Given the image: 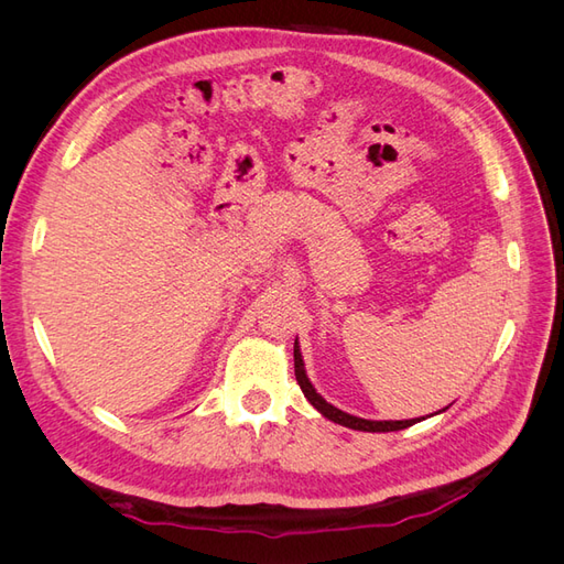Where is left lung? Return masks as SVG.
<instances>
[{"instance_id":"8db88e82","label":"left lung","mask_w":564,"mask_h":564,"mask_svg":"<svg viewBox=\"0 0 564 564\" xmlns=\"http://www.w3.org/2000/svg\"><path fill=\"white\" fill-rule=\"evenodd\" d=\"M294 373H296V381L303 390V395L308 398V402L317 409V412L322 416H327L329 421L338 423V425H346V429H352V431H365V433H390V431H402V429H409V425L419 423L421 419H406V421H369V419H360V416H352V414H346L340 412V409H336L334 404H329L327 400H324L319 392L313 388L311 379L305 377V367H303V357H301V350H299V340L294 344ZM445 412V409H442Z\"/></svg>"}]
</instances>
